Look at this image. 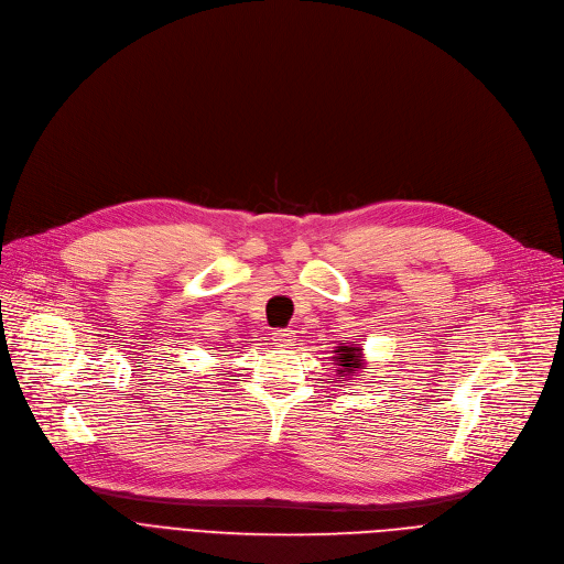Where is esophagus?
<instances>
[{
    "instance_id": "34e87169",
    "label": "esophagus",
    "mask_w": 564,
    "mask_h": 564,
    "mask_svg": "<svg viewBox=\"0 0 564 564\" xmlns=\"http://www.w3.org/2000/svg\"><path fill=\"white\" fill-rule=\"evenodd\" d=\"M293 337H295V333L293 329H275V344L278 346H282V348H289V346H293Z\"/></svg>"
}]
</instances>
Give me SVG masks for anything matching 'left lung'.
<instances>
[{
	"mask_svg": "<svg viewBox=\"0 0 564 564\" xmlns=\"http://www.w3.org/2000/svg\"><path fill=\"white\" fill-rule=\"evenodd\" d=\"M337 367H339V376H352L355 371L361 369V348L357 344H350V346H337L335 350V357Z\"/></svg>",
	"mask_w": 564,
	"mask_h": 564,
	"instance_id": "1",
	"label": "left lung"
}]
</instances>
